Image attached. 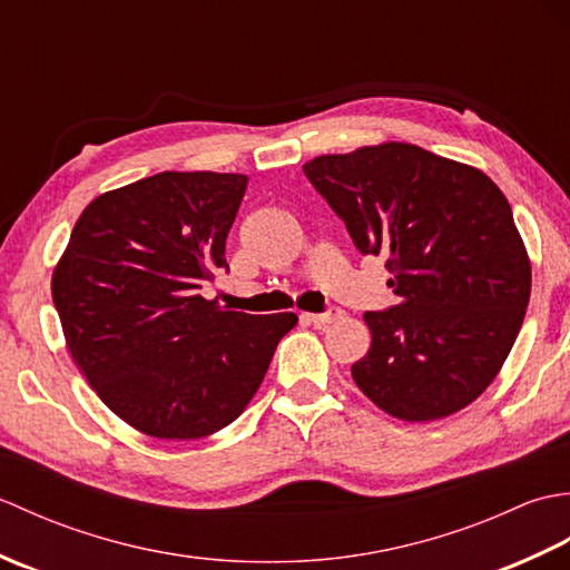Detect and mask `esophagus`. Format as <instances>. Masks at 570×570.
Wrapping results in <instances>:
<instances>
[{
	"instance_id": "esophagus-1",
	"label": "esophagus",
	"mask_w": 570,
	"mask_h": 570,
	"mask_svg": "<svg viewBox=\"0 0 570 570\" xmlns=\"http://www.w3.org/2000/svg\"><path fill=\"white\" fill-rule=\"evenodd\" d=\"M341 318H343V311L341 308H331V311H325V313H308V321L313 325H318V328H325V325H328V323H335V321H341Z\"/></svg>"
}]
</instances>
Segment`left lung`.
I'll return each mask as SVG.
<instances>
[{"label": "left lung", "mask_w": 570, "mask_h": 570, "mask_svg": "<svg viewBox=\"0 0 570 570\" xmlns=\"http://www.w3.org/2000/svg\"><path fill=\"white\" fill-rule=\"evenodd\" d=\"M304 174L399 304L367 311L353 380L402 421L451 416L498 377L524 323L531 264L504 193L480 168L404 141L325 154Z\"/></svg>", "instance_id": "left-lung-1"}]
</instances>
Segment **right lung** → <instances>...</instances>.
I'll use <instances>...</instances> for the list:
<instances>
[{
	"label": "right lung",
	"mask_w": 570,
	"mask_h": 570,
	"mask_svg": "<svg viewBox=\"0 0 570 570\" xmlns=\"http://www.w3.org/2000/svg\"><path fill=\"white\" fill-rule=\"evenodd\" d=\"M247 176L164 171L95 198L58 259L51 294L70 357L110 411L164 441L233 423L296 313L249 316L203 296Z\"/></svg>",
	"instance_id": "obj_1"
}]
</instances>
